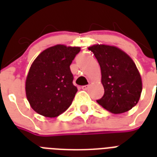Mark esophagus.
Wrapping results in <instances>:
<instances>
[{
  "label": "esophagus",
  "instance_id": "34e87169",
  "mask_svg": "<svg viewBox=\"0 0 157 157\" xmlns=\"http://www.w3.org/2000/svg\"><path fill=\"white\" fill-rule=\"evenodd\" d=\"M89 86H81V89L82 90H86L87 89H88Z\"/></svg>",
  "mask_w": 157,
  "mask_h": 157
}]
</instances>
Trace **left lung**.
<instances>
[{
	"instance_id": "8db88e82",
	"label": "left lung",
	"mask_w": 157,
	"mask_h": 157,
	"mask_svg": "<svg viewBox=\"0 0 157 157\" xmlns=\"http://www.w3.org/2000/svg\"><path fill=\"white\" fill-rule=\"evenodd\" d=\"M88 50L100 65L104 94L98 103L114 114L128 112L138 103L143 90L141 76L133 59L113 45L96 44Z\"/></svg>"
}]
</instances>
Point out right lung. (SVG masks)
<instances>
[{
  "label": "right lung",
  "instance_id": "1",
  "mask_svg": "<svg viewBox=\"0 0 157 157\" xmlns=\"http://www.w3.org/2000/svg\"><path fill=\"white\" fill-rule=\"evenodd\" d=\"M80 47L56 45L43 50L33 61L26 78V96L31 107L45 117H56L72 103L77 88L70 65Z\"/></svg>",
  "mask_w": 157,
  "mask_h": 157
}]
</instances>
